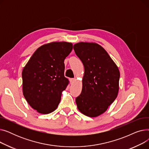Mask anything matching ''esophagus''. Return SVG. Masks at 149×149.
Returning a JSON list of instances; mask_svg holds the SVG:
<instances>
[{
  "label": "esophagus",
  "mask_w": 149,
  "mask_h": 149,
  "mask_svg": "<svg viewBox=\"0 0 149 149\" xmlns=\"http://www.w3.org/2000/svg\"><path fill=\"white\" fill-rule=\"evenodd\" d=\"M69 80H70V84H73V83L75 81L76 79H75V78H73V79H69Z\"/></svg>",
  "instance_id": "esophagus-1"
}]
</instances>
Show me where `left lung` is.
Instances as JSON below:
<instances>
[{"mask_svg": "<svg viewBox=\"0 0 149 149\" xmlns=\"http://www.w3.org/2000/svg\"><path fill=\"white\" fill-rule=\"evenodd\" d=\"M84 68L81 94L76 98L79 111L97 117L104 113L118 96L120 70L102 46L95 42H81L74 45Z\"/></svg>", "mask_w": 149, "mask_h": 149, "instance_id": "obj_1", "label": "left lung"}]
</instances>
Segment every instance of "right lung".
I'll return each instance as SVG.
<instances>
[{
    "label": "right lung",
    "instance_id": "right-lung-1",
    "mask_svg": "<svg viewBox=\"0 0 149 149\" xmlns=\"http://www.w3.org/2000/svg\"><path fill=\"white\" fill-rule=\"evenodd\" d=\"M73 45L67 42L46 43L34 52L22 70L23 94L37 112L48 114L57 108L62 92L69 84L64 60Z\"/></svg>",
    "mask_w": 149,
    "mask_h": 149
}]
</instances>
